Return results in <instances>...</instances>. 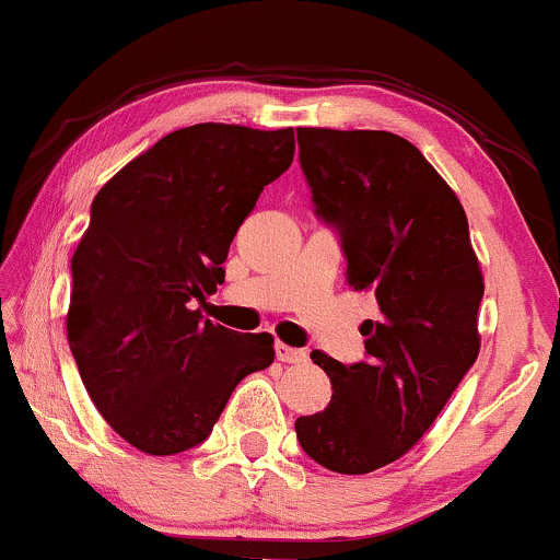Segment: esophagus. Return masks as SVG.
Wrapping results in <instances>:
<instances>
[{
	"label": "esophagus",
	"instance_id": "1",
	"mask_svg": "<svg viewBox=\"0 0 560 560\" xmlns=\"http://www.w3.org/2000/svg\"><path fill=\"white\" fill-rule=\"evenodd\" d=\"M276 359L287 364H303L305 359H308V354H305L303 349H292V346L287 343H276Z\"/></svg>",
	"mask_w": 560,
	"mask_h": 560
}]
</instances>
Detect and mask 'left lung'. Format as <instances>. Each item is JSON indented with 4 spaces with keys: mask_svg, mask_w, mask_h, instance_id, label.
Wrapping results in <instances>:
<instances>
[{
    "mask_svg": "<svg viewBox=\"0 0 560 560\" xmlns=\"http://www.w3.org/2000/svg\"><path fill=\"white\" fill-rule=\"evenodd\" d=\"M316 214L338 228L354 290L373 292L368 359L311 351L332 399L300 416L303 451L340 475L397 462L423 438L480 351L482 273L467 214L419 147L388 131L298 128Z\"/></svg>",
    "mask_w": 560,
    "mask_h": 560,
    "instance_id": "8db88e82",
    "label": "left lung"
}]
</instances>
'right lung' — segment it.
<instances>
[{
	"label": "right lung",
	"instance_id": "add662e5",
	"mask_svg": "<svg viewBox=\"0 0 560 560\" xmlns=\"http://www.w3.org/2000/svg\"><path fill=\"white\" fill-rule=\"evenodd\" d=\"M292 155V128L198 122L93 198L72 257L69 349L98 413L133 448L201 445L238 381L273 362L268 332L211 325L196 303L225 281L233 235Z\"/></svg>",
	"mask_w": 560,
	"mask_h": 560
}]
</instances>
